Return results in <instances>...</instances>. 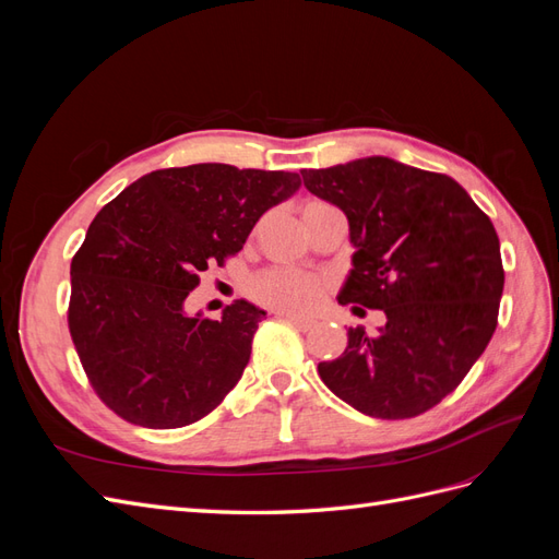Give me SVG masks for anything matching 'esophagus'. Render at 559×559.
Wrapping results in <instances>:
<instances>
[{"mask_svg":"<svg viewBox=\"0 0 559 559\" xmlns=\"http://www.w3.org/2000/svg\"><path fill=\"white\" fill-rule=\"evenodd\" d=\"M284 321H289L292 326H296L298 331H310L317 321L314 319H308V317H298V314H292V312H282L280 314Z\"/></svg>","mask_w":559,"mask_h":559,"instance_id":"esophagus-1","label":"esophagus"}]
</instances>
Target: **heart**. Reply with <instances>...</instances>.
Returning a JSON list of instances; mask_svg holds the SVG:
<instances>
[{"mask_svg": "<svg viewBox=\"0 0 559 559\" xmlns=\"http://www.w3.org/2000/svg\"><path fill=\"white\" fill-rule=\"evenodd\" d=\"M326 292L324 280L292 270H265L249 282V294L267 308L284 312H308Z\"/></svg>", "mask_w": 559, "mask_h": 559, "instance_id": "heart-1", "label": "heart"}]
</instances>
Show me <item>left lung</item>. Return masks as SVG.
<instances>
[{"mask_svg": "<svg viewBox=\"0 0 559 559\" xmlns=\"http://www.w3.org/2000/svg\"><path fill=\"white\" fill-rule=\"evenodd\" d=\"M300 175L347 216L354 253L337 302L386 317L376 335L349 329L345 352L321 361L319 378L370 417L433 408L497 329L503 265L492 222L452 177L386 156Z\"/></svg>", "mask_w": 559, "mask_h": 559, "instance_id": "left-lung-1", "label": "left lung"}]
</instances>
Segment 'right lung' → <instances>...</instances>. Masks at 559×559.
Segmentation results:
<instances>
[{
  "label": "right lung",
  "mask_w": 559,
  "mask_h": 559,
  "mask_svg": "<svg viewBox=\"0 0 559 559\" xmlns=\"http://www.w3.org/2000/svg\"><path fill=\"white\" fill-rule=\"evenodd\" d=\"M298 189L296 173L198 163L148 173L97 212L72 259L67 319L83 370L116 415L177 429L238 384L265 310L235 300L207 319L183 302L202 270L224 265Z\"/></svg>",
  "instance_id": "obj_1"
}]
</instances>
